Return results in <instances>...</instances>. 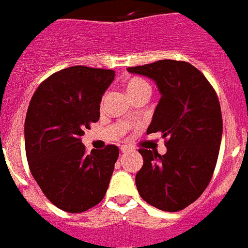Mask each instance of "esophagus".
<instances>
[{
	"mask_svg": "<svg viewBox=\"0 0 248 248\" xmlns=\"http://www.w3.org/2000/svg\"><path fill=\"white\" fill-rule=\"evenodd\" d=\"M121 152H124V153H126V152H129V151H132V147L128 146V144H122L121 146Z\"/></svg>",
	"mask_w": 248,
	"mask_h": 248,
	"instance_id": "34e87169",
	"label": "esophagus"
}]
</instances>
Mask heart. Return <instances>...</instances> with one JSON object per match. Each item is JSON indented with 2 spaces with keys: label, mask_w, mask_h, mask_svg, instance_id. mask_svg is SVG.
Instances as JSON below:
<instances>
[{
  "label": "heart",
  "mask_w": 248,
  "mask_h": 248,
  "mask_svg": "<svg viewBox=\"0 0 248 248\" xmlns=\"http://www.w3.org/2000/svg\"><path fill=\"white\" fill-rule=\"evenodd\" d=\"M126 89L131 97H135L140 93H151V85L146 80L138 77H133L127 80Z\"/></svg>",
  "instance_id": "obj_1"
}]
</instances>
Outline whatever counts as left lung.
Wrapping results in <instances>:
<instances>
[{
	"label": "left lung",
	"instance_id": "obj_1",
	"mask_svg": "<svg viewBox=\"0 0 248 248\" xmlns=\"http://www.w3.org/2000/svg\"><path fill=\"white\" fill-rule=\"evenodd\" d=\"M153 79L162 97L147 133L167 138V153L140 148L143 166L136 175L140 198L174 213L195 202L213 178L222 137L221 108L202 71L186 62L164 59L131 66Z\"/></svg>",
	"mask_w": 248,
	"mask_h": 248
}]
</instances>
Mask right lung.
Returning a JSON list of instances; mask_svg holds the SVG:
<instances>
[{
    "label": "right lung",
    "instance_id": "obj_1",
    "mask_svg": "<svg viewBox=\"0 0 248 248\" xmlns=\"http://www.w3.org/2000/svg\"><path fill=\"white\" fill-rule=\"evenodd\" d=\"M113 79L111 69L70 66L44 80L31 99L24 122L30 170L46 199L66 213L97 205L110 184L119 147L86 153L81 136L99 121Z\"/></svg>",
    "mask_w": 248,
    "mask_h": 248
}]
</instances>
